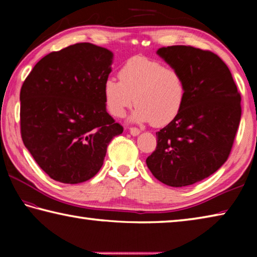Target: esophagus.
<instances>
[{
  "instance_id": "34e87169",
  "label": "esophagus",
  "mask_w": 257,
  "mask_h": 257,
  "mask_svg": "<svg viewBox=\"0 0 257 257\" xmlns=\"http://www.w3.org/2000/svg\"><path fill=\"white\" fill-rule=\"evenodd\" d=\"M129 132L133 135V136H138V135L141 134V130L137 128H129Z\"/></svg>"
}]
</instances>
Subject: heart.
I'll use <instances>...</instances> for the list:
<instances>
[{
	"instance_id": "1",
	"label": "heart",
	"mask_w": 257,
	"mask_h": 257,
	"mask_svg": "<svg viewBox=\"0 0 257 257\" xmlns=\"http://www.w3.org/2000/svg\"><path fill=\"white\" fill-rule=\"evenodd\" d=\"M118 77L119 80L107 78L103 85L104 102L113 116L122 118L134 102V122L161 127L179 114L186 84L177 69L146 56H134L120 68Z\"/></svg>"
}]
</instances>
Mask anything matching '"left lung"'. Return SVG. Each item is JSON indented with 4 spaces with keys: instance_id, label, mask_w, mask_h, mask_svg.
<instances>
[{
    "instance_id": "8db88e82",
    "label": "left lung",
    "mask_w": 257,
    "mask_h": 257,
    "mask_svg": "<svg viewBox=\"0 0 257 257\" xmlns=\"http://www.w3.org/2000/svg\"><path fill=\"white\" fill-rule=\"evenodd\" d=\"M156 53L181 73L186 98L179 114L156 133L146 164L163 184L189 186L227 161L240 122V94L227 64L210 51L175 45Z\"/></svg>"
}]
</instances>
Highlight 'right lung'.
Here are the masks:
<instances>
[{
	"label": "right lung",
	"instance_id": "add662e5",
	"mask_svg": "<svg viewBox=\"0 0 257 257\" xmlns=\"http://www.w3.org/2000/svg\"><path fill=\"white\" fill-rule=\"evenodd\" d=\"M112 62L111 51L78 43L44 56L24 81L21 137L52 179L89 180L102 168L112 138L122 134L103 96Z\"/></svg>",
	"mask_w": 257,
	"mask_h": 257
}]
</instances>
